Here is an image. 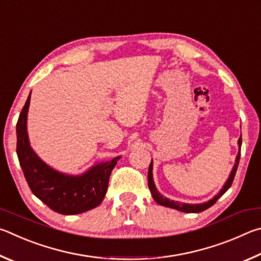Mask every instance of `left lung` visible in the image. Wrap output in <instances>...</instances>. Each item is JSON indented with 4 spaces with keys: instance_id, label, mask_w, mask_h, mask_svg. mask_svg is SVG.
<instances>
[{
    "instance_id": "8db88e82",
    "label": "left lung",
    "mask_w": 261,
    "mask_h": 261,
    "mask_svg": "<svg viewBox=\"0 0 261 261\" xmlns=\"http://www.w3.org/2000/svg\"><path fill=\"white\" fill-rule=\"evenodd\" d=\"M237 144H239V153H237L236 156V161H235V165L232 167V170L229 174V177H228L226 184L223 185L222 188L220 189V191L214 196L212 199L207 200V202L202 203V204H188V203H180V202H175V200H171L166 197H164V196L159 193L156 188V185H154V181H153V174H152V168H153V164L152 161L150 163V166H149V171H148V186H149V189L151 191V195L153 199L156 200V203H158L159 205H162V206H166V207H170V208H174L177 210V211H181V212H185V213H199V212H203L205 210L211 207L212 205L217 202V200L221 197V196L226 193V191L230 188V186L232 184V181H234V177L236 174V171H237V167H239V163H240V157H241V147H242V135L241 138L237 141Z\"/></svg>"
}]
</instances>
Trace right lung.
I'll return each instance as SVG.
<instances>
[{"label": "right lung", "mask_w": 261, "mask_h": 261, "mask_svg": "<svg viewBox=\"0 0 261 261\" xmlns=\"http://www.w3.org/2000/svg\"><path fill=\"white\" fill-rule=\"evenodd\" d=\"M31 93L17 121V156L29 187L53 211L72 216L97 207L107 194L109 179L120 156L98 163L79 175L50 167L32 149L27 133Z\"/></svg>", "instance_id": "1"}]
</instances>
